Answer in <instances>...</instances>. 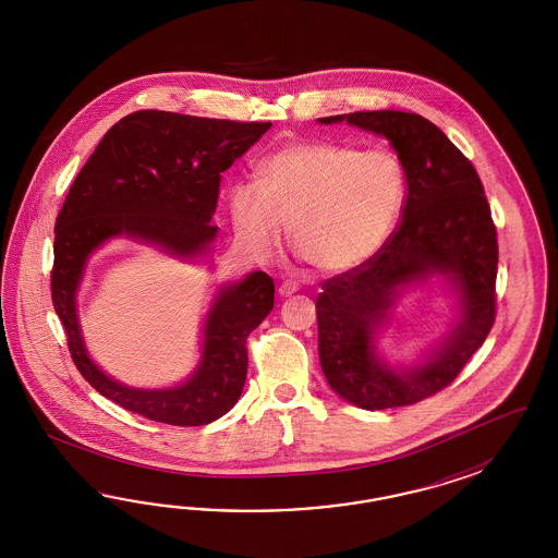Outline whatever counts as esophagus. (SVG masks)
I'll list each match as a JSON object with an SVG mask.
<instances>
[{"label": "esophagus", "instance_id": "esophagus-1", "mask_svg": "<svg viewBox=\"0 0 558 558\" xmlns=\"http://www.w3.org/2000/svg\"><path fill=\"white\" fill-rule=\"evenodd\" d=\"M296 290H299V284L292 282V280H287V282H282L280 288H278V294L284 299V296H292Z\"/></svg>", "mask_w": 558, "mask_h": 558}]
</instances>
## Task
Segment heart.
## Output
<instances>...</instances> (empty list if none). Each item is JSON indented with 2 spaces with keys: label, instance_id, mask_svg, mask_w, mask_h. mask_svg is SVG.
Here are the masks:
<instances>
[{
  "label": "heart",
  "instance_id": "heart-1",
  "mask_svg": "<svg viewBox=\"0 0 558 558\" xmlns=\"http://www.w3.org/2000/svg\"><path fill=\"white\" fill-rule=\"evenodd\" d=\"M407 169L387 147L360 151L333 141H301L259 163V182L229 192L239 245L270 255L287 235L325 274L354 270L395 231L405 208Z\"/></svg>",
  "mask_w": 558,
  "mask_h": 558
}]
</instances>
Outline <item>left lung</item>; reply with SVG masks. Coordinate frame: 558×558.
Segmentation results:
<instances>
[{
	"label": "left lung",
	"mask_w": 558,
	"mask_h": 558,
	"mask_svg": "<svg viewBox=\"0 0 558 558\" xmlns=\"http://www.w3.org/2000/svg\"><path fill=\"white\" fill-rule=\"evenodd\" d=\"M343 120L389 138L407 169V198L387 243L354 270L323 282L315 303L323 374L360 409L413 405L448 387L489 336L497 231L476 169L434 122L399 110L319 122ZM434 275L458 296L456 323L420 365L390 367L377 354V331L404 290Z\"/></svg>",
	"instance_id": "obj_1"
}]
</instances>
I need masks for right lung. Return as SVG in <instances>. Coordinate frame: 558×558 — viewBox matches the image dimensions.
I'll list each match as a JSON object with an SVG mask.
<instances>
[{"instance_id": "1", "label": "right lung", "mask_w": 558, "mask_h": 558, "mask_svg": "<svg viewBox=\"0 0 558 558\" xmlns=\"http://www.w3.org/2000/svg\"><path fill=\"white\" fill-rule=\"evenodd\" d=\"M271 122L201 119L138 110L119 120L89 155L54 222L51 294L71 357L85 380L133 413L169 425H206L241 397L247 336L270 315L266 271L219 288L203 325L201 362L169 389L126 387L87 354L77 290L94 252L110 239H135L180 259L210 254L220 173L259 141Z\"/></svg>"}]
</instances>
